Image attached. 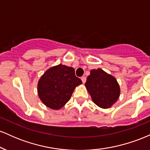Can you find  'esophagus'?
Here are the masks:
<instances>
[{"label":"esophagus","instance_id":"1","mask_svg":"<svg viewBox=\"0 0 150 150\" xmlns=\"http://www.w3.org/2000/svg\"><path fill=\"white\" fill-rule=\"evenodd\" d=\"M81 80H82V82H83V83L85 84V82H86V77H85V76L82 77H81Z\"/></svg>","mask_w":150,"mask_h":150}]
</instances>
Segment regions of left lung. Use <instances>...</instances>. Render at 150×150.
Listing matches in <instances>:
<instances>
[{
  "mask_svg": "<svg viewBox=\"0 0 150 150\" xmlns=\"http://www.w3.org/2000/svg\"><path fill=\"white\" fill-rule=\"evenodd\" d=\"M85 87L93 102L102 108L111 107L120 96V87L116 78L101 68L91 70Z\"/></svg>",
  "mask_w": 150,
  "mask_h": 150,
  "instance_id": "obj_1",
  "label": "left lung"
}]
</instances>
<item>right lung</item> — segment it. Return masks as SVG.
<instances>
[{"label": "right lung", "mask_w": 150, "mask_h": 150, "mask_svg": "<svg viewBox=\"0 0 150 150\" xmlns=\"http://www.w3.org/2000/svg\"><path fill=\"white\" fill-rule=\"evenodd\" d=\"M82 83L73 68L59 64L46 70L39 79L38 94L47 107L58 110L70 100L74 89Z\"/></svg>", "instance_id": "right-lung-1"}]
</instances>
